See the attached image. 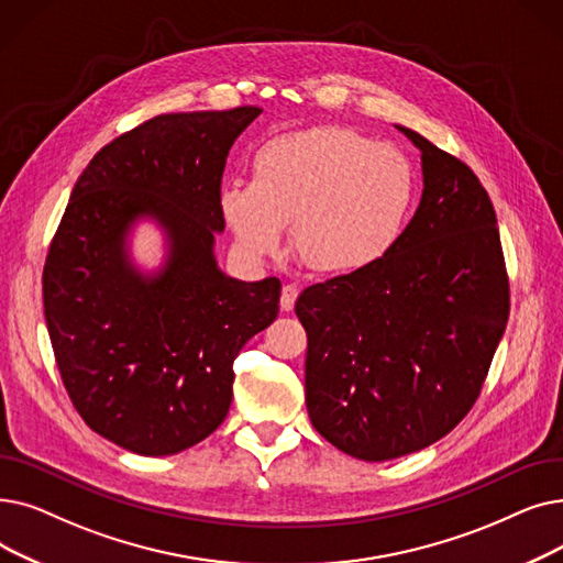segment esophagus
<instances>
[{
    "instance_id": "1",
    "label": "esophagus",
    "mask_w": 563,
    "mask_h": 563,
    "mask_svg": "<svg viewBox=\"0 0 563 563\" xmlns=\"http://www.w3.org/2000/svg\"><path fill=\"white\" fill-rule=\"evenodd\" d=\"M299 297V287L297 285H283V295H280V308L291 310L297 303Z\"/></svg>"
}]
</instances>
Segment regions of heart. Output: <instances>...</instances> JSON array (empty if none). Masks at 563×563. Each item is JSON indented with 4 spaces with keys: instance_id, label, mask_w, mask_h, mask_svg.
<instances>
[{
    "instance_id": "heart-1",
    "label": "heart",
    "mask_w": 563,
    "mask_h": 563,
    "mask_svg": "<svg viewBox=\"0 0 563 563\" xmlns=\"http://www.w3.org/2000/svg\"><path fill=\"white\" fill-rule=\"evenodd\" d=\"M253 181L232 179L218 207L249 255H276L295 223L301 262L324 276L365 272L396 246L417 198L409 158L345 126L264 142Z\"/></svg>"
}]
</instances>
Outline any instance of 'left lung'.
Here are the masks:
<instances>
[{
	"label": "left lung",
	"instance_id": "left-lung-1",
	"mask_svg": "<svg viewBox=\"0 0 563 563\" xmlns=\"http://www.w3.org/2000/svg\"><path fill=\"white\" fill-rule=\"evenodd\" d=\"M398 129L421 150L417 213L377 264L297 301L310 421L365 462L421 451L467 417L510 310L490 195L467 163Z\"/></svg>",
	"mask_w": 563,
	"mask_h": 563
}]
</instances>
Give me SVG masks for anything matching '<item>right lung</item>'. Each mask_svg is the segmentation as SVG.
I'll list each match as a JSON object with an SVG mask.
<instances>
[{"mask_svg": "<svg viewBox=\"0 0 563 563\" xmlns=\"http://www.w3.org/2000/svg\"><path fill=\"white\" fill-rule=\"evenodd\" d=\"M260 112L158 114L106 144L70 192L43 266L45 324L73 407L121 449L202 442L228 417L241 347L276 320L280 280H232L211 251L230 146ZM137 214L174 243L156 279L123 255Z\"/></svg>", "mask_w": 563, "mask_h": 563, "instance_id": "right-lung-1", "label": "right lung"}]
</instances>
